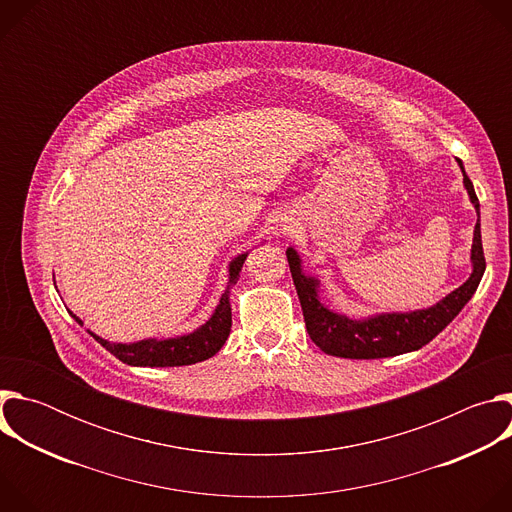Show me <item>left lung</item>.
<instances>
[{"label":"left lung","mask_w":512,"mask_h":512,"mask_svg":"<svg viewBox=\"0 0 512 512\" xmlns=\"http://www.w3.org/2000/svg\"><path fill=\"white\" fill-rule=\"evenodd\" d=\"M456 162L462 170L464 188L478 216L470 249L472 273L460 287L450 291L437 304L421 310L381 312L364 318H352L336 312L322 298L326 291L324 283L304 269V261L294 247H287L285 255L302 304L306 328L312 342L322 352L342 358H387L419 350L440 334L470 302L486 269L480 235V202L474 184L466 176L462 160Z\"/></svg>","instance_id":"8db88e82"}]
</instances>
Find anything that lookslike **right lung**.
I'll return each instance as SVG.
<instances>
[{"label": "right lung", "mask_w": 512, "mask_h": 512, "mask_svg": "<svg viewBox=\"0 0 512 512\" xmlns=\"http://www.w3.org/2000/svg\"><path fill=\"white\" fill-rule=\"evenodd\" d=\"M247 255L249 251L231 259L229 281L221 296V302L216 304L212 316L202 326L188 334L172 338H143L137 342H109L91 330L87 332L113 356H117L125 364H131V367H184V364L202 362L221 350L231 334V289L239 279ZM68 314L83 326V320L77 314H72L70 310Z\"/></svg>", "instance_id": "right-lung-1"}]
</instances>
